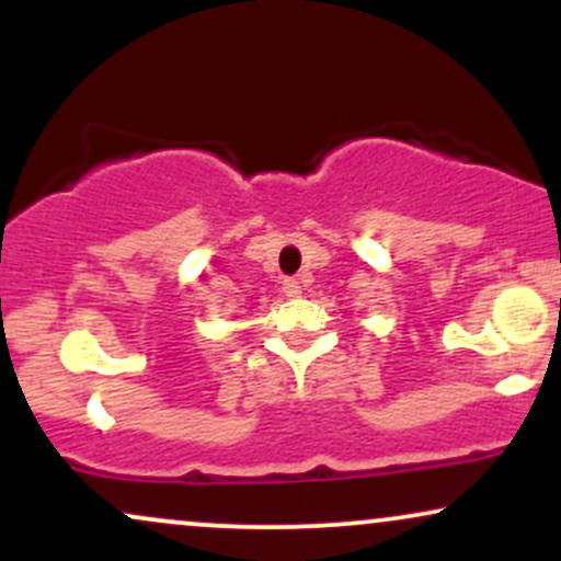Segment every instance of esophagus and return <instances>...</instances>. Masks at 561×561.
<instances>
[{
  "instance_id": "1",
  "label": "esophagus",
  "mask_w": 561,
  "mask_h": 561,
  "mask_svg": "<svg viewBox=\"0 0 561 561\" xmlns=\"http://www.w3.org/2000/svg\"><path fill=\"white\" fill-rule=\"evenodd\" d=\"M285 295L287 298H300V293H302V282L298 279V276H289V279H285Z\"/></svg>"
}]
</instances>
